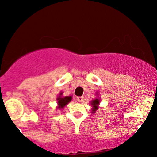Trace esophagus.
<instances>
[{"mask_svg":"<svg viewBox=\"0 0 157 157\" xmlns=\"http://www.w3.org/2000/svg\"><path fill=\"white\" fill-rule=\"evenodd\" d=\"M83 98H84L83 97H77V100L79 102H81L83 101Z\"/></svg>","mask_w":157,"mask_h":157,"instance_id":"34e87169","label":"esophagus"}]
</instances>
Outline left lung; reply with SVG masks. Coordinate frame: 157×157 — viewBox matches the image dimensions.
I'll list each match as a JSON object with an SVG mask.
<instances>
[{"mask_svg": "<svg viewBox=\"0 0 157 157\" xmlns=\"http://www.w3.org/2000/svg\"><path fill=\"white\" fill-rule=\"evenodd\" d=\"M99 104H100V100H98V99H94V100H92L91 102V105H92V113H95L96 112V111L97 109H98V105Z\"/></svg>", "mask_w": 157, "mask_h": 157, "instance_id": "left-lung-1", "label": "left lung"}]
</instances>
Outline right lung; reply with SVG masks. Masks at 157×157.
Masks as SVG:
<instances>
[{"label": "right lung", "instance_id": "obj_1", "mask_svg": "<svg viewBox=\"0 0 157 157\" xmlns=\"http://www.w3.org/2000/svg\"><path fill=\"white\" fill-rule=\"evenodd\" d=\"M63 93H60V95H59V97H57V108L60 109H63V108L66 106L67 104L69 102H71V99H72V97L71 96H66V97H62Z\"/></svg>", "mask_w": 157, "mask_h": 157}]
</instances>
